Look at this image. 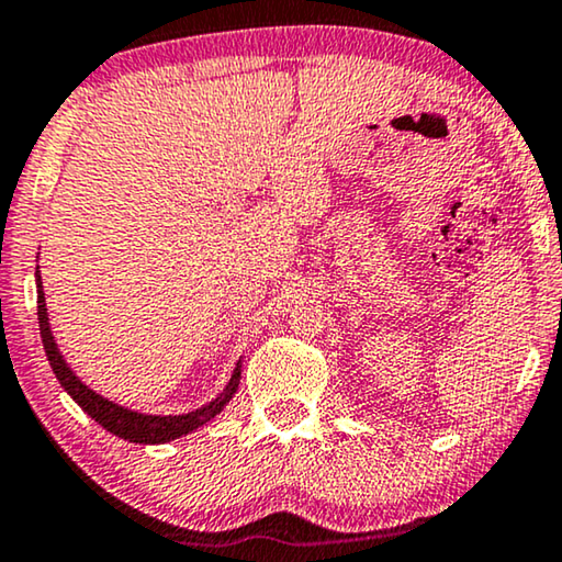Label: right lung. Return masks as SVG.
I'll list each match as a JSON object with an SVG mask.
<instances>
[{"mask_svg":"<svg viewBox=\"0 0 562 562\" xmlns=\"http://www.w3.org/2000/svg\"><path fill=\"white\" fill-rule=\"evenodd\" d=\"M35 286H37V322H41V337L45 356H48V363L60 381V386L68 396L74 398L76 404L81 406L83 412L89 414L97 425H102L106 432L114 437H122L127 442L137 445H164L171 440H179V437H187L196 432L199 427L210 425V422L217 417V414L225 409V406L233 402V396L240 389V371L243 360H237L233 375H229L227 386L222 389V394L212 398L210 404H202L194 412L187 414H143L135 409H127V406L114 404L110 398L97 394L94 389H89L79 375L71 371V366L66 363L64 352L58 350L56 337H53L50 319H48V306H45V291H43V279H41V266L35 268Z\"/></svg>","mask_w":562,"mask_h":562,"instance_id":"add662e5","label":"right lung"}]
</instances>
